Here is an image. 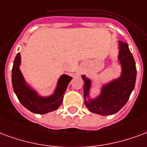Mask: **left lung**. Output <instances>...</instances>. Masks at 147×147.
I'll return each mask as SVG.
<instances>
[{"label":"left lung","instance_id":"1","mask_svg":"<svg viewBox=\"0 0 147 147\" xmlns=\"http://www.w3.org/2000/svg\"><path fill=\"white\" fill-rule=\"evenodd\" d=\"M118 60L121 65V75L104 84L100 95L96 98L86 100L89 96L92 81L84 75L82 76L84 82V104L91 112L102 116L112 115L118 112L128 102L136 84V67L127 43L119 41Z\"/></svg>","mask_w":147,"mask_h":147}]
</instances>
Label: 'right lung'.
<instances>
[{
    "label": "right lung",
    "instance_id": "1",
    "mask_svg": "<svg viewBox=\"0 0 147 147\" xmlns=\"http://www.w3.org/2000/svg\"><path fill=\"white\" fill-rule=\"evenodd\" d=\"M20 63L21 56L20 53H18L14 60L11 81L14 92L21 104L32 113L38 114H45L57 110L63 102L64 93L72 78L68 75L63 74L58 81L54 93L49 97H42L26 83L19 69Z\"/></svg>",
    "mask_w": 147,
    "mask_h": 147
}]
</instances>
